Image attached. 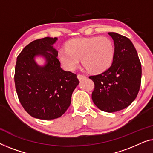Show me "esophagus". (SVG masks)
I'll list each match as a JSON object with an SVG mask.
<instances>
[{
  "instance_id": "esophagus-1",
  "label": "esophagus",
  "mask_w": 153,
  "mask_h": 153,
  "mask_svg": "<svg viewBox=\"0 0 153 153\" xmlns=\"http://www.w3.org/2000/svg\"><path fill=\"white\" fill-rule=\"evenodd\" d=\"M86 77L85 76H83V75H77V79H79V80H82V79H85L86 78Z\"/></svg>"
}]
</instances>
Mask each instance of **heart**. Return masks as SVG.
<instances>
[{"label": "heart", "mask_w": 153, "mask_h": 153, "mask_svg": "<svg viewBox=\"0 0 153 153\" xmlns=\"http://www.w3.org/2000/svg\"><path fill=\"white\" fill-rule=\"evenodd\" d=\"M115 48L107 37L92 36L70 40L66 48L59 51L57 57L65 69L73 71L82 64L91 74H100L108 69L114 59Z\"/></svg>", "instance_id": "b5f03b06"}]
</instances>
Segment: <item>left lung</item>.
<instances>
[{
  "instance_id": "obj_1",
  "label": "left lung",
  "mask_w": 153,
  "mask_h": 153,
  "mask_svg": "<svg viewBox=\"0 0 153 153\" xmlns=\"http://www.w3.org/2000/svg\"><path fill=\"white\" fill-rule=\"evenodd\" d=\"M114 44V62L102 74L89 76L95 88L91 98L96 106L106 112L128 107L140 89L141 65L132 42L126 36L108 33Z\"/></svg>"
}]
</instances>
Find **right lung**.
Listing matches in <instances>:
<instances>
[{
	"instance_id": "right-lung-1",
	"label": "right lung",
	"mask_w": 153,
	"mask_h": 153,
	"mask_svg": "<svg viewBox=\"0 0 153 153\" xmlns=\"http://www.w3.org/2000/svg\"><path fill=\"white\" fill-rule=\"evenodd\" d=\"M57 37H45L27 45L17 57L14 82L17 95L25 110L34 118L57 119L71 102L79 85L76 74L60 66L58 51L53 46ZM36 57L45 59L39 65Z\"/></svg>"
}]
</instances>
